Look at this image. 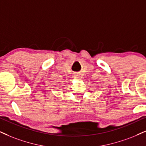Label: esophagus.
Masks as SVG:
<instances>
[{"label": "esophagus", "mask_w": 146, "mask_h": 146, "mask_svg": "<svg viewBox=\"0 0 146 146\" xmlns=\"http://www.w3.org/2000/svg\"><path fill=\"white\" fill-rule=\"evenodd\" d=\"M74 77H75V79H79V75L76 74V75H74Z\"/></svg>", "instance_id": "obj_1"}]
</instances>
